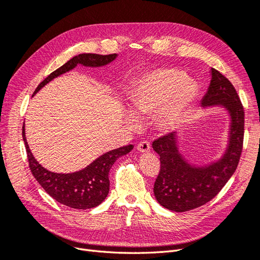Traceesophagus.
<instances>
[{
  "mask_svg": "<svg viewBox=\"0 0 260 260\" xmlns=\"http://www.w3.org/2000/svg\"><path fill=\"white\" fill-rule=\"evenodd\" d=\"M149 148H151V146H149V143L147 142V141H143V142H140L138 144V149H139V152H141V153L148 152Z\"/></svg>",
  "mask_w": 260,
  "mask_h": 260,
  "instance_id": "1",
  "label": "esophagus"
}]
</instances>
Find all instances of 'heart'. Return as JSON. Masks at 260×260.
<instances>
[{"instance_id": "b5f03b06", "label": "heart", "mask_w": 260, "mask_h": 260, "mask_svg": "<svg viewBox=\"0 0 260 260\" xmlns=\"http://www.w3.org/2000/svg\"><path fill=\"white\" fill-rule=\"evenodd\" d=\"M199 93L194 80L174 68H159L141 76L130 94L132 113H125L131 128L139 127L138 117L157 112V123L165 130L182 122Z\"/></svg>"}]
</instances>
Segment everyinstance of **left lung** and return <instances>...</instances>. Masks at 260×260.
<instances>
[{"label": "left lung", "mask_w": 260, "mask_h": 260, "mask_svg": "<svg viewBox=\"0 0 260 260\" xmlns=\"http://www.w3.org/2000/svg\"><path fill=\"white\" fill-rule=\"evenodd\" d=\"M201 107L218 106L230 117L226 147L220 158L208 164H192L180 152L178 132L155 140L152 147L159 155L160 171L154 184V195L169 210L183 212L208 203L221 191L234 174L242 153L244 109L232 83L215 68Z\"/></svg>", "instance_id": "8db88e82"}]
</instances>
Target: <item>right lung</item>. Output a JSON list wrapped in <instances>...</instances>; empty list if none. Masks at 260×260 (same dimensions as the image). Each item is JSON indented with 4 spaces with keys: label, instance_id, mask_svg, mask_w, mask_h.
Masks as SVG:
<instances>
[{
    "label": "right lung",
    "instance_id": "add662e5",
    "mask_svg": "<svg viewBox=\"0 0 260 260\" xmlns=\"http://www.w3.org/2000/svg\"><path fill=\"white\" fill-rule=\"evenodd\" d=\"M117 56L118 54L100 55L83 53L77 55L46 77L37 86L34 95L45 84H48L58 76L73 70L77 65L94 68L103 67L114 61ZM22 140L26 146L29 167L36 180L55 201L62 204V205L76 209H89L96 207L107 198L109 192V170L119 157L128 154L133 149V145L131 144L116 148L101 155L89 166L79 171L70 172V174H57V172H52L42 167L31 153L26 139L25 122H23L22 127Z\"/></svg>",
    "mask_w": 260,
    "mask_h": 260
}]
</instances>
